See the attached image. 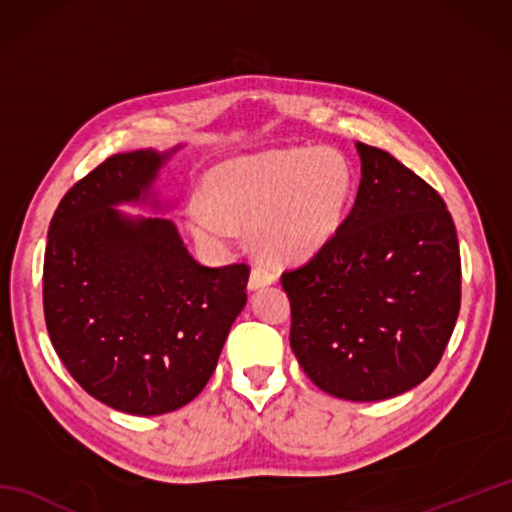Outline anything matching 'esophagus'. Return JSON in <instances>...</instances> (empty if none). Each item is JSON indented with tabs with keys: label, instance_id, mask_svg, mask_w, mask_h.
Returning <instances> with one entry per match:
<instances>
[{
	"label": "esophagus",
	"instance_id": "obj_1",
	"mask_svg": "<svg viewBox=\"0 0 512 512\" xmlns=\"http://www.w3.org/2000/svg\"><path fill=\"white\" fill-rule=\"evenodd\" d=\"M277 277L273 270H270L268 266H262L257 264L253 270H250V279H248V288L250 290H257V288H264L268 284H273Z\"/></svg>",
	"mask_w": 512,
	"mask_h": 512
}]
</instances>
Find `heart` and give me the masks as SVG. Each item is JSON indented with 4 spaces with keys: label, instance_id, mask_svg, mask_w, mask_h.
I'll return each instance as SVG.
<instances>
[{
    "label": "heart",
    "instance_id": "b5f03b06",
    "mask_svg": "<svg viewBox=\"0 0 512 512\" xmlns=\"http://www.w3.org/2000/svg\"><path fill=\"white\" fill-rule=\"evenodd\" d=\"M354 176L332 149H284L235 158L206 178V200L189 204V226L200 242L228 246L233 224H248L259 253L292 262L317 253L339 231Z\"/></svg>",
    "mask_w": 512,
    "mask_h": 512
}]
</instances>
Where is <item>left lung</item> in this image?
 Listing matches in <instances>:
<instances>
[{
	"label": "left lung",
	"instance_id": "8db88e82",
	"mask_svg": "<svg viewBox=\"0 0 512 512\" xmlns=\"http://www.w3.org/2000/svg\"><path fill=\"white\" fill-rule=\"evenodd\" d=\"M361 184L339 231L286 270L290 347L314 385L385 400L420 385L447 350L462 297L460 244L440 193L356 143Z\"/></svg>",
	"mask_w": 512,
	"mask_h": 512
}]
</instances>
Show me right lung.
<instances>
[{"label": "right lung", "instance_id": "add662e5", "mask_svg": "<svg viewBox=\"0 0 512 512\" xmlns=\"http://www.w3.org/2000/svg\"><path fill=\"white\" fill-rule=\"evenodd\" d=\"M171 154L110 156L63 195L43 257V314L65 369L103 405L160 416L200 394L237 314L248 264L195 262L167 217H127Z\"/></svg>", "mask_w": 512, "mask_h": 512}]
</instances>
